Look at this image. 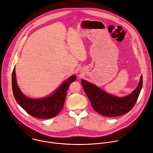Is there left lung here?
Masks as SVG:
<instances>
[{"label": "left lung", "mask_w": 153, "mask_h": 153, "mask_svg": "<svg viewBox=\"0 0 153 153\" xmlns=\"http://www.w3.org/2000/svg\"><path fill=\"white\" fill-rule=\"evenodd\" d=\"M81 83L95 111L106 117H116L128 113L133 108L142 88L143 78L141 76L138 86L131 94L122 97L107 93L85 80Z\"/></svg>", "instance_id": "left-lung-1"}]
</instances>
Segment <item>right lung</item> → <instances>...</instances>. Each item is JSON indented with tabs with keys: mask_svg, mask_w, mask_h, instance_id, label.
Here are the masks:
<instances>
[{
	"mask_svg": "<svg viewBox=\"0 0 153 153\" xmlns=\"http://www.w3.org/2000/svg\"><path fill=\"white\" fill-rule=\"evenodd\" d=\"M76 79V76H71L48 97L32 99L25 96L20 91L17 84L14 67L12 74V89L16 102L27 113L37 118L50 119L62 110L69 86Z\"/></svg>",
	"mask_w": 153,
	"mask_h": 153,
	"instance_id": "obj_1",
	"label": "right lung"
}]
</instances>
